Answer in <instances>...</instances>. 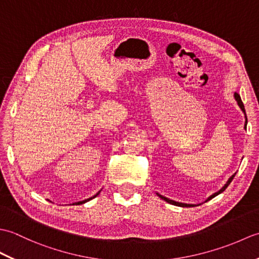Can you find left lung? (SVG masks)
<instances>
[{"mask_svg": "<svg viewBox=\"0 0 259 259\" xmlns=\"http://www.w3.org/2000/svg\"><path fill=\"white\" fill-rule=\"evenodd\" d=\"M234 97H235V100L237 101V103H238V106H239V108L241 109V111L244 112V114H245V118H246V121H245V126L244 128L246 129L247 128V117H246V111H245V107H244V103H243V101H241V98H240V96L238 95L237 92H235V95H234ZM235 175L236 174H234L232 177H230L229 179H228V181L226 184L224 185V187L223 188L221 189V190H218L217 192H214V194H212L210 197H208V199L206 200V201H208V200H210L211 198H213V197H216V196H218L219 194H222V192L227 188V187L229 186V184L232 183V180L234 179V177H235ZM157 196H159L161 198L162 200H164V201H167V202H169V203H171V205H175V206H179V207H196V205H192V203H183V202H178V201H175V200H171V199H169V198H167V197H164V196H162V195H159L158 192H157Z\"/></svg>", "mask_w": 259, "mask_h": 259, "instance_id": "1", "label": "left lung"}]
</instances>
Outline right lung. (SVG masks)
<instances>
[{
  "label": "right lung",
  "mask_w": 259,
  "mask_h": 259,
  "mask_svg": "<svg viewBox=\"0 0 259 259\" xmlns=\"http://www.w3.org/2000/svg\"><path fill=\"white\" fill-rule=\"evenodd\" d=\"M99 194H100V191H99V192H97V194L95 195V196H93V197H91V198H89V199H85V200H82V201H79V202H75L76 203V205H82V203H84V202H87V201H89V200H91V199H93V198H95V197H97Z\"/></svg>",
  "instance_id": "add662e5"
}]
</instances>
